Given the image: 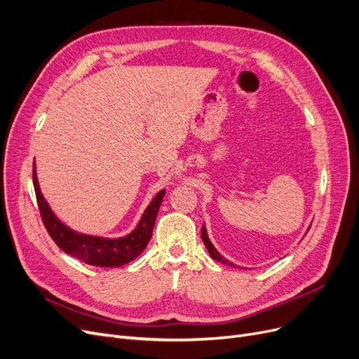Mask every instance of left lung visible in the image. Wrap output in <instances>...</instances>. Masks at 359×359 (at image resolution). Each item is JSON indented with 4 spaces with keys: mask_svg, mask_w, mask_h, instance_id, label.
Here are the masks:
<instances>
[{
    "mask_svg": "<svg viewBox=\"0 0 359 359\" xmlns=\"http://www.w3.org/2000/svg\"><path fill=\"white\" fill-rule=\"evenodd\" d=\"M309 228H311V226H309ZM202 240H203V243H205V246H206L209 255L212 256V259L218 261V262H221V264H225V265H228V266H234V268H236V265H234L233 262H229L228 259H225V257H224L222 255H219V252H218L217 249H215V246L212 245L209 237H208V231H206V226H205V225H202Z\"/></svg>",
    "mask_w": 359,
    "mask_h": 359,
    "instance_id": "1",
    "label": "left lung"
}]
</instances>
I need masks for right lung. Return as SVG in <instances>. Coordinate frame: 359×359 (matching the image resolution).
Listing matches in <instances>:
<instances>
[{"mask_svg": "<svg viewBox=\"0 0 359 359\" xmlns=\"http://www.w3.org/2000/svg\"><path fill=\"white\" fill-rule=\"evenodd\" d=\"M32 178L42 222H44L47 231L50 237L55 241V245L67 255L76 257V259L85 264L106 268L122 266L125 264H130L146 249L147 243L150 241L153 234V226L156 222L157 212H159L163 196L166 193L165 190H162L154 196L144 213H142L138 225L130 234L119 238H107L90 234H81L65 225L55 217L50 205L47 203V200L41 193L35 162Z\"/></svg>", "mask_w": 359, "mask_h": 359, "instance_id": "add662e5", "label": "right lung"}]
</instances>
